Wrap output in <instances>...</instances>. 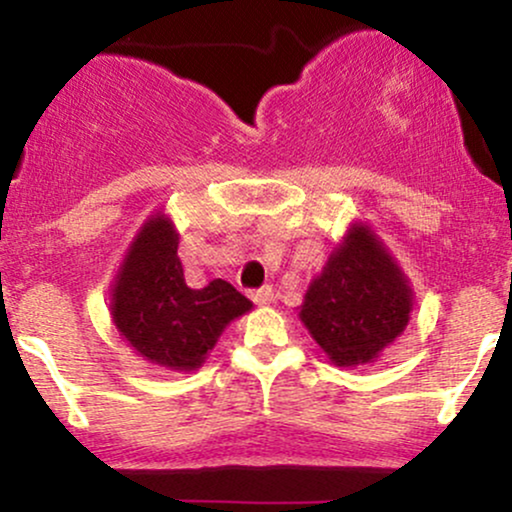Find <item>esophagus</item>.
Instances as JSON below:
<instances>
[{
    "label": "esophagus",
    "instance_id": "1",
    "mask_svg": "<svg viewBox=\"0 0 512 512\" xmlns=\"http://www.w3.org/2000/svg\"><path fill=\"white\" fill-rule=\"evenodd\" d=\"M250 298H252V303H257V305H269L274 301L272 286H260V289L250 291Z\"/></svg>",
    "mask_w": 512,
    "mask_h": 512
}]
</instances>
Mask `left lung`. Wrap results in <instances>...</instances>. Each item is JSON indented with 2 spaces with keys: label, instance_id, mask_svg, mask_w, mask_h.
<instances>
[{
  "label": "left lung",
  "instance_id": "8db88e82",
  "mask_svg": "<svg viewBox=\"0 0 512 512\" xmlns=\"http://www.w3.org/2000/svg\"><path fill=\"white\" fill-rule=\"evenodd\" d=\"M409 310L404 276L366 228L356 226L310 284L301 320L337 366H358L395 342Z\"/></svg>",
  "mask_w": 512,
  "mask_h": 512
}]
</instances>
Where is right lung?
<instances>
[{
  "label": "right lung",
  "mask_w": 512,
  "mask_h": 512,
  "mask_svg": "<svg viewBox=\"0 0 512 512\" xmlns=\"http://www.w3.org/2000/svg\"><path fill=\"white\" fill-rule=\"evenodd\" d=\"M252 303L228 281L204 289L185 284L178 236L163 216L142 228L132 243L113 293V320L146 361L170 370L202 366L223 327Z\"/></svg>",
  "instance_id": "obj_1"
}]
</instances>
